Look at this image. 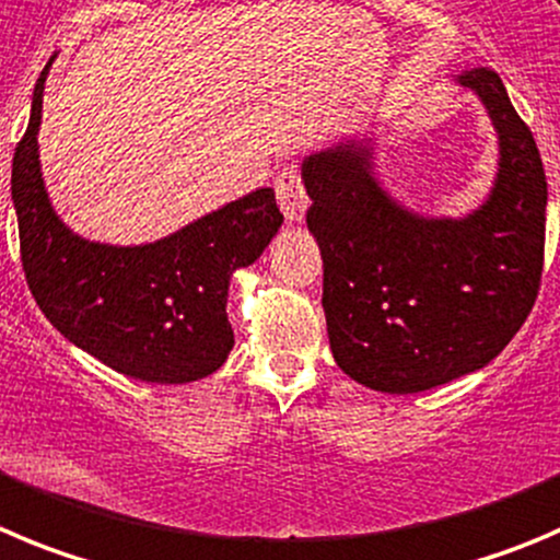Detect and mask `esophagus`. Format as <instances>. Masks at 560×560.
<instances>
[{"instance_id": "obj_1", "label": "esophagus", "mask_w": 560, "mask_h": 560, "mask_svg": "<svg viewBox=\"0 0 560 560\" xmlns=\"http://www.w3.org/2000/svg\"><path fill=\"white\" fill-rule=\"evenodd\" d=\"M276 201H279L281 212L290 223L304 221L306 209H310V196H306L304 179H301V171L295 165H287L284 171H279L276 176Z\"/></svg>"}]
</instances>
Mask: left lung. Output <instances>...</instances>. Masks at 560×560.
<instances>
[{"label": "left lung", "mask_w": 560, "mask_h": 560, "mask_svg": "<svg viewBox=\"0 0 560 560\" xmlns=\"http://www.w3.org/2000/svg\"><path fill=\"white\" fill-rule=\"evenodd\" d=\"M458 85L478 93L500 138L498 179L467 218H422L392 201L373 151L353 140L301 168L334 362L389 395L486 368L539 295L547 176L536 140L492 68L464 71Z\"/></svg>", "instance_id": "1"}]
</instances>
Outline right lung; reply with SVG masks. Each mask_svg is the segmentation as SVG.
I'll list each match as a JSON object with an SVG mask.
<instances>
[{"mask_svg":"<svg viewBox=\"0 0 560 560\" xmlns=\"http://www.w3.org/2000/svg\"><path fill=\"white\" fill-rule=\"evenodd\" d=\"M40 71L15 145L13 190L21 265L46 320L129 378L187 384L215 373L234 348L229 279L259 259L284 215L270 187L254 190L149 245L82 240L51 209L40 179Z\"/></svg>","mask_w":560,"mask_h":560,"instance_id":"1","label":"right lung"}]
</instances>
